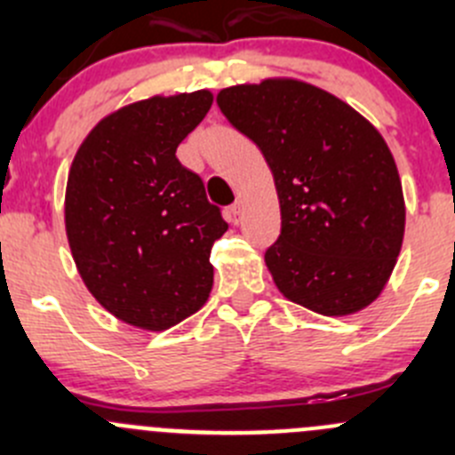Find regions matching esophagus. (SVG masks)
Instances as JSON below:
<instances>
[{"label":"esophagus","mask_w":455,"mask_h":455,"mask_svg":"<svg viewBox=\"0 0 455 455\" xmlns=\"http://www.w3.org/2000/svg\"><path fill=\"white\" fill-rule=\"evenodd\" d=\"M227 213H228V222H233V224L240 222V218H242V202L240 200L233 202V204L228 206Z\"/></svg>","instance_id":"obj_1"}]
</instances>
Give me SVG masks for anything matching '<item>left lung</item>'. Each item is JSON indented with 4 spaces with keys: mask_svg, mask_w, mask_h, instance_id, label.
Wrapping results in <instances>:
<instances>
[{
    "mask_svg": "<svg viewBox=\"0 0 455 455\" xmlns=\"http://www.w3.org/2000/svg\"><path fill=\"white\" fill-rule=\"evenodd\" d=\"M218 105L273 172L282 233L264 259L279 292L325 316L370 306L405 235L401 176L379 130L297 79L224 87Z\"/></svg>",
    "mask_w": 455,
    "mask_h": 455,
    "instance_id": "obj_1",
    "label": "left lung"
}]
</instances>
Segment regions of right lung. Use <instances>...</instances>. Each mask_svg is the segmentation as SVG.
Here are the masks:
<instances>
[{
	"label": "right lung",
	"mask_w": 455,
	"mask_h": 455,
	"mask_svg": "<svg viewBox=\"0 0 455 455\" xmlns=\"http://www.w3.org/2000/svg\"><path fill=\"white\" fill-rule=\"evenodd\" d=\"M211 103L198 90L125 105L96 123L68 173L66 235L81 279L140 330L180 323L213 286L211 246L228 224L176 158Z\"/></svg>",
	"instance_id": "obj_1"
}]
</instances>
